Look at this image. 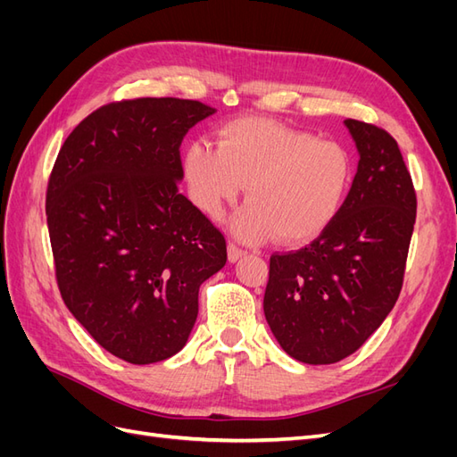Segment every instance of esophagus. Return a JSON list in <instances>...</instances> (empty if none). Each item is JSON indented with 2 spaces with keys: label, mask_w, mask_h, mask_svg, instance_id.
<instances>
[{
  "label": "esophagus",
  "mask_w": 457,
  "mask_h": 457,
  "mask_svg": "<svg viewBox=\"0 0 457 457\" xmlns=\"http://www.w3.org/2000/svg\"><path fill=\"white\" fill-rule=\"evenodd\" d=\"M242 255H245V250H244V247H240L238 244L230 242V244H228V261H230V262H234V261H238Z\"/></svg>",
  "instance_id": "obj_1"
}]
</instances>
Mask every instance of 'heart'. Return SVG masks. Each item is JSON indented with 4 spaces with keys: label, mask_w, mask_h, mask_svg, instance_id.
<instances>
[{
    "label": "heart",
    "mask_w": 457,
    "mask_h": 457,
    "mask_svg": "<svg viewBox=\"0 0 457 457\" xmlns=\"http://www.w3.org/2000/svg\"><path fill=\"white\" fill-rule=\"evenodd\" d=\"M183 168L192 200L212 219L223 217L247 185V204L232 219V230L250 242L270 232L282 242L320 234L341 212L354 171L341 143L267 118L228 121L217 146L192 143Z\"/></svg>",
    "instance_id": "b5f03b06"
}]
</instances>
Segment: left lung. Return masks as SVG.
Returning <instances> with one entry per match:
<instances>
[{"label":"left lung","instance_id":"1","mask_svg":"<svg viewBox=\"0 0 457 457\" xmlns=\"http://www.w3.org/2000/svg\"><path fill=\"white\" fill-rule=\"evenodd\" d=\"M358 170L336 219L309 245L272 253L262 299L280 347L299 362L334 364L364 345L395 307L416 223V190L385 129L345 120Z\"/></svg>","mask_w":457,"mask_h":457}]
</instances>
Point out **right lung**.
<instances>
[{
	"label": "right lung",
	"mask_w": 457,
	"mask_h": 457,
	"mask_svg": "<svg viewBox=\"0 0 457 457\" xmlns=\"http://www.w3.org/2000/svg\"><path fill=\"white\" fill-rule=\"evenodd\" d=\"M213 112L175 96L110 103L54 160L46 213L62 301L129 364L185 347L198 289L227 262L223 232L179 192L183 137Z\"/></svg>",
	"instance_id": "right-lung-1"
}]
</instances>
